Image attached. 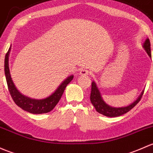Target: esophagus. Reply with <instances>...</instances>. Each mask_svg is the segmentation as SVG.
<instances>
[{
  "label": "esophagus",
  "instance_id": "1",
  "mask_svg": "<svg viewBox=\"0 0 153 153\" xmlns=\"http://www.w3.org/2000/svg\"><path fill=\"white\" fill-rule=\"evenodd\" d=\"M89 72L87 70H85V69H82L81 70V71H80V75H81V76H84V75H89Z\"/></svg>",
  "mask_w": 153,
  "mask_h": 153
}]
</instances>
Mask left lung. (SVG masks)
I'll return each mask as SVG.
<instances>
[{"label":"left lung","instance_id":"8db88e82","mask_svg":"<svg viewBox=\"0 0 153 153\" xmlns=\"http://www.w3.org/2000/svg\"><path fill=\"white\" fill-rule=\"evenodd\" d=\"M143 48H144V50L147 53L149 56L151 57L150 42H149V39H147L145 40V42L143 44ZM143 94H144V90L141 91V94L139 96V97L133 103L130 104L129 105L119 108L112 107V106L108 105L104 102L102 97H101L100 92L99 89H97L95 82L92 81V83H91V95H90V100H91V104L94 105V107L95 108L96 111H97L98 113L108 117H116L125 114L127 112L131 111L140 101Z\"/></svg>","mask_w":153,"mask_h":153}]
</instances>
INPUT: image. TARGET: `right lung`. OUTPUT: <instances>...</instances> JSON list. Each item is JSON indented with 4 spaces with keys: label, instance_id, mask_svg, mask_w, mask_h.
<instances>
[{
    "label": "right lung",
    "instance_id": "right-lung-1",
    "mask_svg": "<svg viewBox=\"0 0 153 153\" xmlns=\"http://www.w3.org/2000/svg\"><path fill=\"white\" fill-rule=\"evenodd\" d=\"M10 50L11 48H9L5 56L4 71L8 89H9V93H10L14 102H15L16 105L21 108L24 111L29 112L30 114H45L52 111L56 105V104L60 100L66 86L72 81L74 77L73 75H70L68 78H66L51 95L45 98V99H32V98L26 97V96L22 94L17 90L13 83L12 78H11L9 67V56Z\"/></svg>",
    "mask_w": 153,
    "mask_h": 153
}]
</instances>
